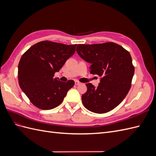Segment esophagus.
Listing matches in <instances>:
<instances>
[{"mask_svg":"<svg viewBox=\"0 0 156 156\" xmlns=\"http://www.w3.org/2000/svg\"><path fill=\"white\" fill-rule=\"evenodd\" d=\"M75 84H76V85H79V84H81V83H80V82L78 81H75Z\"/></svg>","mask_w":156,"mask_h":156,"instance_id":"obj_1","label":"esophagus"}]
</instances>
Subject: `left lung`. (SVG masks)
Returning a JSON list of instances; mask_svg holds the SVG:
<instances>
[{"label": "left lung", "instance_id": "obj_1", "mask_svg": "<svg viewBox=\"0 0 156 156\" xmlns=\"http://www.w3.org/2000/svg\"><path fill=\"white\" fill-rule=\"evenodd\" d=\"M76 51L90 63V73L101 77L98 87L87 83L83 104L90 111L102 114L112 110L124 100L131 86L135 68L130 53L120 45L107 42L79 44Z\"/></svg>", "mask_w": 156, "mask_h": 156}]
</instances>
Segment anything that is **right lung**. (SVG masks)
<instances>
[{
  "label": "right lung",
  "instance_id": "obj_1",
  "mask_svg": "<svg viewBox=\"0 0 156 156\" xmlns=\"http://www.w3.org/2000/svg\"><path fill=\"white\" fill-rule=\"evenodd\" d=\"M76 45L42 41L22 55L18 65L19 84L36 107L49 110L58 106L74 86L73 80L62 82L53 77L75 53Z\"/></svg>",
  "mask_w": 156,
  "mask_h": 156
}]
</instances>
